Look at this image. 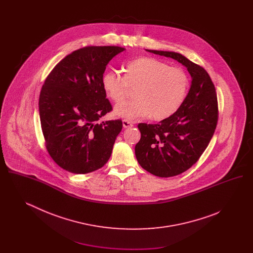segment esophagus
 I'll return each instance as SVG.
<instances>
[{"label":"esophagus","instance_id":"obj_1","mask_svg":"<svg viewBox=\"0 0 253 253\" xmlns=\"http://www.w3.org/2000/svg\"><path fill=\"white\" fill-rule=\"evenodd\" d=\"M122 124H123V127H124V128H130V127L133 126V124H132V122L127 121V120H123V121H122Z\"/></svg>","mask_w":253,"mask_h":253}]
</instances>
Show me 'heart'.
<instances>
[{"mask_svg":"<svg viewBox=\"0 0 253 253\" xmlns=\"http://www.w3.org/2000/svg\"><path fill=\"white\" fill-rule=\"evenodd\" d=\"M104 92L114 102H121L131 88H135V99L118 104L114 113L127 121L152 118L165 121L183 105L190 89V77L180 67L167 62L143 57L128 62L124 76L107 71L102 76Z\"/></svg>","mask_w":253,"mask_h":253,"instance_id":"obj_1","label":"heart"}]
</instances>
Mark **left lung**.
I'll return each mask as SVG.
<instances>
[{
	"label": "left lung",
	"mask_w": 253,
	"mask_h": 253,
	"mask_svg": "<svg viewBox=\"0 0 253 253\" xmlns=\"http://www.w3.org/2000/svg\"><path fill=\"white\" fill-rule=\"evenodd\" d=\"M187 67L192 85L181 108L157 124L139 123L141 137L134 147L142 168L159 177L178 175L191 168L210 143L218 121L216 90L204 68L175 52L148 50Z\"/></svg>",
	"instance_id": "left-lung-1"
}]
</instances>
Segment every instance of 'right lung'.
<instances>
[{
    "mask_svg": "<svg viewBox=\"0 0 253 253\" xmlns=\"http://www.w3.org/2000/svg\"><path fill=\"white\" fill-rule=\"evenodd\" d=\"M125 49L85 46L53 68L42 87L39 111L50 157L60 168L88 173L103 167L122 129L121 120L96 123L113 110L101 80L106 65Z\"/></svg>",
    "mask_w": 253,
    "mask_h": 253,
    "instance_id": "right-lung-1",
    "label": "right lung"
}]
</instances>
